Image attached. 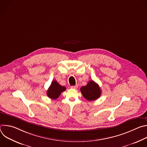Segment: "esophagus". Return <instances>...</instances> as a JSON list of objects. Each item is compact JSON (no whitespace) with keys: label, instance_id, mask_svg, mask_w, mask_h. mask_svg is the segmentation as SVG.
Instances as JSON below:
<instances>
[{"label":"esophagus","instance_id":"1","mask_svg":"<svg viewBox=\"0 0 147 147\" xmlns=\"http://www.w3.org/2000/svg\"><path fill=\"white\" fill-rule=\"evenodd\" d=\"M71 88H72V89H77V88H78V86L77 85H76V86H71Z\"/></svg>","mask_w":147,"mask_h":147}]
</instances>
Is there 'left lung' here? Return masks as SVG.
I'll list each match as a JSON object with an SVG mask.
<instances>
[{
  "label": "left lung",
  "mask_w": 147,
  "mask_h": 147,
  "mask_svg": "<svg viewBox=\"0 0 147 147\" xmlns=\"http://www.w3.org/2000/svg\"><path fill=\"white\" fill-rule=\"evenodd\" d=\"M80 90L83 96L89 101L98 99L101 95L100 87L94 81H90L87 86L81 87Z\"/></svg>",
  "instance_id": "8db88e82"
}]
</instances>
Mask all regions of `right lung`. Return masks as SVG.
Returning <instances> with one entry per match:
<instances>
[{
    "mask_svg": "<svg viewBox=\"0 0 147 147\" xmlns=\"http://www.w3.org/2000/svg\"><path fill=\"white\" fill-rule=\"evenodd\" d=\"M66 90L65 87L61 86L56 80H53L47 91V94L49 98L56 99L59 98L61 93Z\"/></svg>",
    "mask_w": 147,
    "mask_h": 147,
    "instance_id": "add662e5",
    "label": "right lung"
}]
</instances>
